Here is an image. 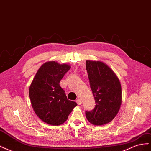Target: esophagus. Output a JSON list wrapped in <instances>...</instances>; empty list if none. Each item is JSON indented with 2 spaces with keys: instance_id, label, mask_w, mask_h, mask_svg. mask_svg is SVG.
<instances>
[{
  "instance_id": "esophagus-1",
  "label": "esophagus",
  "mask_w": 151,
  "mask_h": 151,
  "mask_svg": "<svg viewBox=\"0 0 151 151\" xmlns=\"http://www.w3.org/2000/svg\"><path fill=\"white\" fill-rule=\"evenodd\" d=\"M76 103H77V104H78V105H81V103H82V101H81V100L80 99H77L76 100Z\"/></svg>"
}]
</instances>
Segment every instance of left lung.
Masks as SVG:
<instances>
[{"mask_svg":"<svg viewBox=\"0 0 151 151\" xmlns=\"http://www.w3.org/2000/svg\"><path fill=\"white\" fill-rule=\"evenodd\" d=\"M90 87L96 105L86 111L87 119L93 125H103L113 120L122 104L120 81L111 68L101 61L86 60Z\"/></svg>","mask_w":151,"mask_h":151,"instance_id":"1","label":"left lung"}]
</instances>
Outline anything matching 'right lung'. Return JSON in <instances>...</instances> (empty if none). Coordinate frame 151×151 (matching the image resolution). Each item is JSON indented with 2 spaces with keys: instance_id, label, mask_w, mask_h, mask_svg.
<instances>
[{
  "instance_id": "obj_1",
  "label": "right lung",
  "mask_w": 151,
  "mask_h": 151,
  "mask_svg": "<svg viewBox=\"0 0 151 151\" xmlns=\"http://www.w3.org/2000/svg\"><path fill=\"white\" fill-rule=\"evenodd\" d=\"M70 66L50 61L40 67L29 86L32 107L43 122L60 125L68 118L77 104L68 100L59 84Z\"/></svg>"
}]
</instances>
